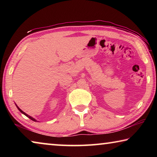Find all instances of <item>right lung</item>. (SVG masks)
Instances as JSON below:
<instances>
[{"label": "right lung", "mask_w": 157, "mask_h": 157, "mask_svg": "<svg viewBox=\"0 0 157 157\" xmlns=\"http://www.w3.org/2000/svg\"><path fill=\"white\" fill-rule=\"evenodd\" d=\"M15 105H16V106H17V109H18V110H19V111H21V113H22L23 114H24V115H25V116H27V117H28V118H30V119H31V120H32V121H35V122H36V121H37L36 120V119H34V118H33V117H32V116H29V115H28V114H27V113H25L24 112V111H23L22 110H21V109H20L19 107H18V106L17 105V104H15Z\"/></svg>", "instance_id": "right-lung-1"}]
</instances>
